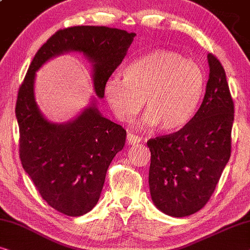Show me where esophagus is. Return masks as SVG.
Wrapping results in <instances>:
<instances>
[{"instance_id": "1", "label": "esophagus", "mask_w": 250, "mask_h": 250, "mask_svg": "<svg viewBox=\"0 0 250 250\" xmlns=\"http://www.w3.org/2000/svg\"><path fill=\"white\" fill-rule=\"evenodd\" d=\"M142 142V138L138 136L133 135V133H128L126 135V143L129 144V145H136V144H138Z\"/></svg>"}]
</instances>
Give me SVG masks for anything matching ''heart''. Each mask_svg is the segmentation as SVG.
<instances>
[{
    "mask_svg": "<svg viewBox=\"0 0 250 250\" xmlns=\"http://www.w3.org/2000/svg\"><path fill=\"white\" fill-rule=\"evenodd\" d=\"M205 90L203 70L174 51L155 50L133 60L125 77L112 76L104 96L115 117L130 121L145 104L142 125L162 131L180 129L194 117Z\"/></svg>",
    "mask_w": 250,
    "mask_h": 250,
    "instance_id": "obj_1",
    "label": "heart"
}]
</instances>
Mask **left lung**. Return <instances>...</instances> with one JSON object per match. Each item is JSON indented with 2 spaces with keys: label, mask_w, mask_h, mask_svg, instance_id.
I'll return each mask as SVG.
<instances>
[{
  "label": "left lung",
  "mask_w": 250,
  "mask_h": 250,
  "mask_svg": "<svg viewBox=\"0 0 250 250\" xmlns=\"http://www.w3.org/2000/svg\"><path fill=\"white\" fill-rule=\"evenodd\" d=\"M207 60L208 82L198 111L179 131L147 142L152 200L174 217L203 208L230 159L233 101L220 61L212 54Z\"/></svg>",
  "instance_id": "8db88e82"
}]
</instances>
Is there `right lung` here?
<instances>
[{"instance_id": "right-lung-1", "label": "right lung", "mask_w": 250, "mask_h": 250, "mask_svg": "<svg viewBox=\"0 0 250 250\" xmlns=\"http://www.w3.org/2000/svg\"><path fill=\"white\" fill-rule=\"evenodd\" d=\"M135 33L104 26H77L48 38L31 61L16 105L23 170L51 207L80 216L96 205L106 171L125 144L126 131L98 110L93 97L80 113L58 124L42 113L35 98L36 72L51 59L76 52L91 64L94 91L104 97V83L118 68Z\"/></svg>"}]
</instances>
